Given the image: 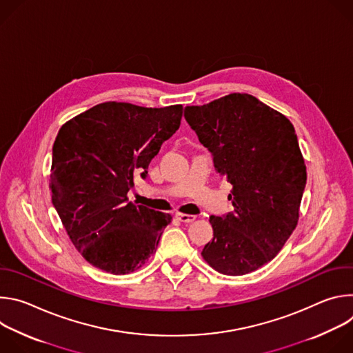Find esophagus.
Returning a JSON list of instances; mask_svg holds the SVG:
<instances>
[{
    "instance_id": "obj_1",
    "label": "esophagus",
    "mask_w": 353,
    "mask_h": 353,
    "mask_svg": "<svg viewBox=\"0 0 353 353\" xmlns=\"http://www.w3.org/2000/svg\"><path fill=\"white\" fill-rule=\"evenodd\" d=\"M176 218L183 222V223H190V222H194L195 221V216L194 215H188V214H181V212H177L176 214Z\"/></svg>"
}]
</instances>
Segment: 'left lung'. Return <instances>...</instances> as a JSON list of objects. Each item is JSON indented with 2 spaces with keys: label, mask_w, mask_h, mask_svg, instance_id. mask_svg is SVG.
Segmentation results:
<instances>
[{
  "label": "left lung",
  "mask_w": 353,
  "mask_h": 353,
  "mask_svg": "<svg viewBox=\"0 0 353 353\" xmlns=\"http://www.w3.org/2000/svg\"><path fill=\"white\" fill-rule=\"evenodd\" d=\"M184 117L233 185L234 211L210 216L214 239L201 256L225 275L253 272L279 253L299 221L307 173L294 128L248 93L187 106Z\"/></svg>",
  "instance_id": "8db88e82"
}]
</instances>
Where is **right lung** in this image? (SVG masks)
I'll return each mask as SVG.
<instances>
[{
	"instance_id": "obj_1",
	"label": "right lung",
	"mask_w": 353,
	"mask_h": 353,
	"mask_svg": "<svg viewBox=\"0 0 353 353\" xmlns=\"http://www.w3.org/2000/svg\"><path fill=\"white\" fill-rule=\"evenodd\" d=\"M183 106L161 109L105 102L75 116L53 145V205L79 254L93 267L124 275L141 268L172 215L128 201L135 174L180 127Z\"/></svg>"
}]
</instances>
